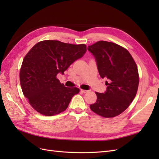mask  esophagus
Listing matches in <instances>:
<instances>
[{"label":"esophagus","mask_w":159,"mask_h":159,"mask_svg":"<svg viewBox=\"0 0 159 159\" xmlns=\"http://www.w3.org/2000/svg\"><path fill=\"white\" fill-rule=\"evenodd\" d=\"M81 91L82 93H88L89 91H88V90H85V89H81Z\"/></svg>","instance_id":"34e87169"}]
</instances>
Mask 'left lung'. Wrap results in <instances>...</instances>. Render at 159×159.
Here are the masks:
<instances>
[{"label": "left lung", "mask_w": 159, "mask_h": 159, "mask_svg": "<svg viewBox=\"0 0 159 159\" xmlns=\"http://www.w3.org/2000/svg\"><path fill=\"white\" fill-rule=\"evenodd\" d=\"M102 78L108 79L107 91L95 92L97 101L91 110L109 118L122 113L135 98L139 83L137 66L129 51L115 43L101 40L89 46Z\"/></svg>", "instance_id": "1"}]
</instances>
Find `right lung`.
Here are the masks:
<instances>
[{
  "label": "right lung",
  "instance_id": "obj_1",
  "mask_svg": "<svg viewBox=\"0 0 159 159\" xmlns=\"http://www.w3.org/2000/svg\"><path fill=\"white\" fill-rule=\"evenodd\" d=\"M86 51L84 44L47 40L38 42L27 53L20 70V82L24 95L37 112L53 116L68 108L80 89L65 87L57 74H64Z\"/></svg>",
  "mask_w": 159,
  "mask_h": 159
}]
</instances>
